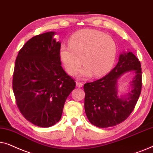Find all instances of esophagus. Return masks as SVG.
<instances>
[{"label": "esophagus", "instance_id": "34e87169", "mask_svg": "<svg viewBox=\"0 0 153 153\" xmlns=\"http://www.w3.org/2000/svg\"><path fill=\"white\" fill-rule=\"evenodd\" d=\"M83 84L82 82H76V86L78 87H82Z\"/></svg>", "mask_w": 153, "mask_h": 153}]
</instances>
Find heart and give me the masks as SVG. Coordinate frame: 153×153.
Here are the masks:
<instances>
[{
    "instance_id": "b5f03b06",
    "label": "heart",
    "mask_w": 153,
    "mask_h": 153,
    "mask_svg": "<svg viewBox=\"0 0 153 153\" xmlns=\"http://www.w3.org/2000/svg\"><path fill=\"white\" fill-rule=\"evenodd\" d=\"M117 45L113 38L93 29L76 32L69 40V46L64 44L59 49L60 60L69 75H75L82 62L85 65L79 73L81 78L107 73L115 63Z\"/></svg>"
}]
</instances>
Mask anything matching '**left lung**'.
<instances>
[{
	"instance_id": "8db88e82",
	"label": "left lung",
	"mask_w": 153,
	"mask_h": 153,
	"mask_svg": "<svg viewBox=\"0 0 153 153\" xmlns=\"http://www.w3.org/2000/svg\"><path fill=\"white\" fill-rule=\"evenodd\" d=\"M134 71L131 89L119 97L118 82L125 73ZM141 66L131 52L120 54L117 65L102 78L84 85L85 111L89 121L99 128L113 127L129 117L141 91Z\"/></svg>"
}]
</instances>
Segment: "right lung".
Listing matches in <instances>:
<instances>
[{
    "mask_svg": "<svg viewBox=\"0 0 153 153\" xmlns=\"http://www.w3.org/2000/svg\"><path fill=\"white\" fill-rule=\"evenodd\" d=\"M50 31L24 44L15 61L13 88L24 117L33 125L49 127L60 120L67 97L75 82L62 67L61 42Z\"/></svg>",
    "mask_w": 153,
    "mask_h": 153,
    "instance_id": "right-lung-1",
    "label": "right lung"
}]
</instances>
